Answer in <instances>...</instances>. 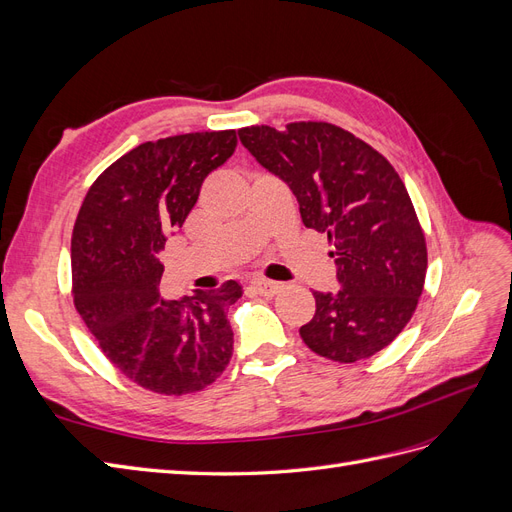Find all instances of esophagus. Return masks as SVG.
Segmentation results:
<instances>
[{"instance_id":"obj_1","label":"esophagus","mask_w":512,"mask_h":512,"mask_svg":"<svg viewBox=\"0 0 512 512\" xmlns=\"http://www.w3.org/2000/svg\"><path fill=\"white\" fill-rule=\"evenodd\" d=\"M254 292L262 294V297H275L277 292H282V284L280 282H271V280H254L252 282Z\"/></svg>"}]
</instances>
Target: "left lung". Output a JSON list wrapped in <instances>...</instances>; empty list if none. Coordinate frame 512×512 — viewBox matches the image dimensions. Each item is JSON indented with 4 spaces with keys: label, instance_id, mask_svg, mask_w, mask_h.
Instances as JSON below:
<instances>
[{
    "label": "left lung",
    "instance_id": "8db88e82",
    "mask_svg": "<svg viewBox=\"0 0 512 512\" xmlns=\"http://www.w3.org/2000/svg\"><path fill=\"white\" fill-rule=\"evenodd\" d=\"M256 162L299 200L307 228L329 237L337 292H314L299 329L309 350L354 363L380 352L410 322L427 273L423 228L404 181L384 156L324 121L241 128Z\"/></svg>",
    "mask_w": 512,
    "mask_h": 512
}]
</instances>
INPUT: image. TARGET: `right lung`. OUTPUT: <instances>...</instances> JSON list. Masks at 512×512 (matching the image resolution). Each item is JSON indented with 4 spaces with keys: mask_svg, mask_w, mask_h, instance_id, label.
<instances>
[{
    "mask_svg": "<svg viewBox=\"0 0 512 512\" xmlns=\"http://www.w3.org/2000/svg\"><path fill=\"white\" fill-rule=\"evenodd\" d=\"M237 147V132L143 143L91 185L72 232L74 305L123 376L160 395L203 391L232 356L230 280L192 297H160L166 237L194 209L203 181Z\"/></svg>",
    "mask_w": 512,
    "mask_h": 512,
    "instance_id": "right-lung-1",
    "label": "right lung"
}]
</instances>
